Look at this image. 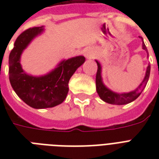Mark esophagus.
I'll return each mask as SVG.
<instances>
[{"label": "esophagus", "mask_w": 159, "mask_h": 159, "mask_svg": "<svg viewBox=\"0 0 159 159\" xmlns=\"http://www.w3.org/2000/svg\"><path fill=\"white\" fill-rule=\"evenodd\" d=\"M87 57H88V58H92V57H93V56H92V55H87Z\"/></svg>", "instance_id": "obj_1"}]
</instances>
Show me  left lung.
<instances>
[{
  "instance_id": "1",
  "label": "left lung",
  "mask_w": 159,
  "mask_h": 159,
  "mask_svg": "<svg viewBox=\"0 0 159 159\" xmlns=\"http://www.w3.org/2000/svg\"><path fill=\"white\" fill-rule=\"evenodd\" d=\"M143 48L146 52H148L147 48H146L145 44L143 42ZM97 76H96V85H97V92L101 97V99L103 100L104 102H107L109 104L113 105H125L128 104L129 102H132L135 99H137L139 95L142 93L143 90L146 87V84L148 81L149 78V75H150V65H148L146 70L145 77L143 78V82H141V84L136 88L134 91L132 92H127V93H116L113 92L108 88L105 87L102 80V67L100 63L97 61Z\"/></svg>"
}]
</instances>
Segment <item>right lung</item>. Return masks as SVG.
<instances>
[{
	"instance_id": "1",
	"label": "right lung",
	"mask_w": 159,
	"mask_h": 159,
	"mask_svg": "<svg viewBox=\"0 0 159 159\" xmlns=\"http://www.w3.org/2000/svg\"><path fill=\"white\" fill-rule=\"evenodd\" d=\"M43 30L42 27H33L21 33L9 56V78L11 87L25 103L35 109L50 108L61 104L68 92L70 78L85 62L83 56H77L63 60L45 76L33 77L26 74L20 63V55Z\"/></svg>"
}]
</instances>
